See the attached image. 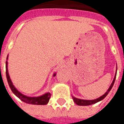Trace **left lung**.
I'll use <instances>...</instances> for the list:
<instances>
[{"label":"left lung","mask_w":124,"mask_h":124,"mask_svg":"<svg viewBox=\"0 0 124 124\" xmlns=\"http://www.w3.org/2000/svg\"><path fill=\"white\" fill-rule=\"evenodd\" d=\"M116 71H117V70H116ZM116 72L115 76V78H114L113 81L112 82V84L110 85L109 88L108 89V90L107 91V92L105 93L104 94H103L102 96H100L99 98H96L95 100H82V99H79V98H77L74 96H72L73 97V99L74 102H75V104H77L78 106H89V105H92V104H94L96 102H99L100 100H103L105 97H106L107 95L108 94L109 92L111 89H112L114 83H115V78H116Z\"/></svg>","instance_id":"obj_1"}]
</instances>
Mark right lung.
I'll use <instances>...</instances> for the list:
<instances>
[{"label":"right lung","instance_id":"add662e5","mask_svg":"<svg viewBox=\"0 0 124 124\" xmlns=\"http://www.w3.org/2000/svg\"><path fill=\"white\" fill-rule=\"evenodd\" d=\"M8 55L7 56V60H8ZM6 78L8 84L10 87L12 91V92L16 95L18 98H20V100L23 101V102H26L27 104H33V105H46L48 103L49 98L51 97V93H47L46 94H43L42 96H38V97H30V96H27L26 95H24L20 93L17 89H16L15 86L13 85V83L11 80L9 76L8 70V62L6 61ZM56 75V73L54 74V77Z\"/></svg>","mask_w":124,"mask_h":124}]
</instances>
